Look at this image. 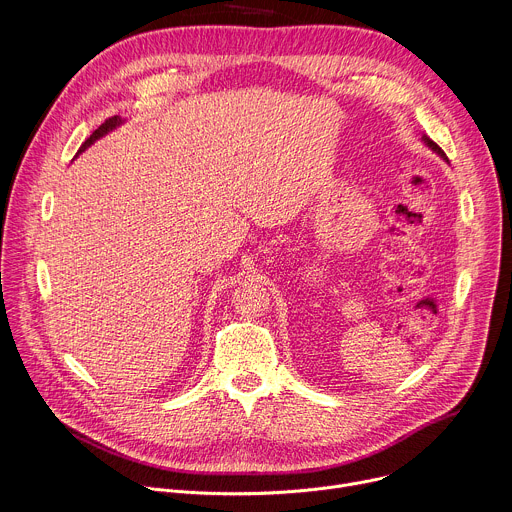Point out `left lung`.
I'll return each mask as SVG.
<instances>
[{"mask_svg":"<svg viewBox=\"0 0 512 512\" xmlns=\"http://www.w3.org/2000/svg\"><path fill=\"white\" fill-rule=\"evenodd\" d=\"M425 143H427V145H429V148H431V150H433V152H437V154H440V156H442V158H446V154H444V150H442V148H440V145H437V143H435V141H431V139H429V137H425Z\"/></svg>","mask_w":512,"mask_h":512,"instance_id":"1","label":"left lung"}]
</instances>
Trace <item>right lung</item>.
Returning a JSON list of instances; mask_svg holds the SVG:
<instances>
[{
	"label": "right lung",
	"instance_id": "right-lung-1",
	"mask_svg": "<svg viewBox=\"0 0 512 512\" xmlns=\"http://www.w3.org/2000/svg\"><path fill=\"white\" fill-rule=\"evenodd\" d=\"M117 123H119V119H117V117H109L105 123H101V127H97V129L93 131V135H91V137H89V139H87V141L81 145V152H83V150H87L89 145H91L95 139H99L101 135H105V133H107L109 129H113Z\"/></svg>",
	"mask_w": 512,
	"mask_h": 512
}]
</instances>
